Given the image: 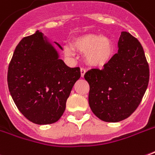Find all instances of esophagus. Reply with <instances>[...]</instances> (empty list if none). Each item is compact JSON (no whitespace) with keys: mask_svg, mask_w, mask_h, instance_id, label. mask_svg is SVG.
Wrapping results in <instances>:
<instances>
[{"mask_svg":"<svg viewBox=\"0 0 155 155\" xmlns=\"http://www.w3.org/2000/svg\"><path fill=\"white\" fill-rule=\"evenodd\" d=\"M85 69H83V68H81V77H84V76H85Z\"/></svg>","mask_w":155,"mask_h":155,"instance_id":"esophagus-1","label":"esophagus"}]
</instances>
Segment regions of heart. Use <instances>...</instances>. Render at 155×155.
I'll list each match as a JSON object with an SVG mask.
<instances>
[{
    "label": "heart",
    "instance_id": "heart-1",
    "mask_svg": "<svg viewBox=\"0 0 155 155\" xmlns=\"http://www.w3.org/2000/svg\"><path fill=\"white\" fill-rule=\"evenodd\" d=\"M73 48H64L67 56L74 55V49L85 53V60L90 66L102 68L110 62L113 53L111 40L96 34H84L75 38L72 43Z\"/></svg>",
    "mask_w": 155,
    "mask_h": 155
}]
</instances>
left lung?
<instances>
[{"mask_svg":"<svg viewBox=\"0 0 155 155\" xmlns=\"http://www.w3.org/2000/svg\"><path fill=\"white\" fill-rule=\"evenodd\" d=\"M90 85L89 105L101 120L117 123L137 109L149 81V68L143 48L136 38L123 32L118 51L104 69L85 74Z\"/></svg>","mask_w":155,"mask_h":155,"instance_id":"left-lung-1","label":"left lung"}]
</instances>
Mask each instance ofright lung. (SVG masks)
<instances>
[{"mask_svg":"<svg viewBox=\"0 0 155 155\" xmlns=\"http://www.w3.org/2000/svg\"><path fill=\"white\" fill-rule=\"evenodd\" d=\"M80 77V68L67 66L43 33L37 31L17 44L8 67L7 83L21 114L32 123L45 125L61 117Z\"/></svg>","mask_w":155,"mask_h":155,"instance_id":"add662e5","label":"right lung"}]
</instances>
